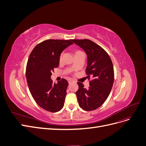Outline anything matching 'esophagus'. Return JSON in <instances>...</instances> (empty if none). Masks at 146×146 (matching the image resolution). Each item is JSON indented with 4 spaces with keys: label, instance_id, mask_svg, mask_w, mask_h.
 <instances>
[{
    "label": "esophagus",
    "instance_id": "1",
    "mask_svg": "<svg viewBox=\"0 0 146 146\" xmlns=\"http://www.w3.org/2000/svg\"><path fill=\"white\" fill-rule=\"evenodd\" d=\"M68 82H69V83H70L71 82H72L74 80H72V78H69L68 80Z\"/></svg>",
    "mask_w": 146,
    "mask_h": 146
}]
</instances>
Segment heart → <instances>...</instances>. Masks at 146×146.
<instances>
[{
  "label": "heart",
  "instance_id": "heart-1",
  "mask_svg": "<svg viewBox=\"0 0 146 146\" xmlns=\"http://www.w3.org/2000/svg\"><path fill=\"white\" fill-rule=\"evenodd\" d=\"M61 56H62V55H61V56H60V58H61Z\"/></svg>",
  "mask_w": 146,
  "mask_h": 146
}]
</instances>
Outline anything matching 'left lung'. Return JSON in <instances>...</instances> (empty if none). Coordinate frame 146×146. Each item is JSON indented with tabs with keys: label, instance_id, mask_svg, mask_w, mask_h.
<instances>
[{
	"label": "left lung",
	"instance_id": "1",
	"mask_svg": "<svg viewBox=\"0 0 146 146\" xmlns=\"http://www.w3.org/2000/svg\"><path fill=\"white\" fill-rule=\"evenodd\" d=\"M87 55L86 72L88 79L91 77L89 88H85L78 82L76 92L79 106L85 111L100 107L107 100L114 82V69L110 56L102 47L89 39H72Z\"/></svg>",
	"mask_w": 146,
	"mask_h": 146
}]
</instances>
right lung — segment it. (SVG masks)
I'll return each mask as SVG.
<instances>
[{
  "instance_id": "1",
  "label": "right lung",
  "mask_w": 146,
  "mask_h": 146,
  "mask_svg": "<svg viewBox=\"0 0 146 146\" xmlns=\"http://www.w3.org/2000/svg\"><path fill=\"white\" fill-rule=\"evenodd\" d=\"M73 44L72 39H47L35 47L26 67L30 93L36 104L48 111H59L64 106L68 82L62 78L53 83L51 75L59 65L60 55Z\"/></svg>"
}]
</instances>
